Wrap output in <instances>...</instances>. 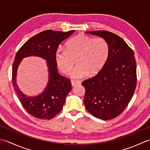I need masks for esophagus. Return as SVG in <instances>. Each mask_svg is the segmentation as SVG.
<instances>
[{
  "label": "esophagus",
  "instance_id": "1",
  "mask_svg": "<svg viewBox=\"0 0 150 150\" xmlns=\"http://www.w3.org/2000/svg\"><path fill=\"white\" fill-rule=\"evenodd\" d=\"M81 84V82L80 81H75V80L71 81V86H75V85Z\"/></svg>",
  "mask_w": 150,
  "mask_h": 150
}]
</instances>
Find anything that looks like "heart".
<instances>
[{"label":"heart","instance_id":"b5f03b06","mask_svg":"<svg viewBox=\"0 0 150 150\" xmlns=\"http://www.w3.org/2000/svg\"><path fill=\"white\" fill-rule=\"evenodd\" d=\"M110 54V46L103 38H93L81 34L70 39L66 44V50H59L55 62L63 74H70L75 64L71 77L82 79L97 74L103 68Z\"/></svg>","mask_w":150,"mask_h":150}]
</instances>
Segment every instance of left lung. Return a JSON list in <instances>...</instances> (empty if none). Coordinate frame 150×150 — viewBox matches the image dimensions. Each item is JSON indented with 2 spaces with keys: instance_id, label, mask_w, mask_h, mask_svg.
Returning a JSON list of instances; mask_svg holds the SVG:
<instances>
[{
  "instance_id": "8db88e82",
  "label": "left lung",
  "mask_w": 150,
  "mask_h": 150,
  "mask_svg": "<svg viewBox=\"0 0 150 150\" xmlns=\"http://www.w3.org/2000/svg\"><path fill=\"white\" fill-rule=\"evenodd\" d=\"M103 37L110 54L96 75L82 82L84 103L92 115L102 120L114 119L123 112L134 94L137 64L134 52L119 35L108 31H88Z\"/></svg>"
}]
</instances>
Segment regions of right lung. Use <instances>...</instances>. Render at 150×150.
<instances>
[{"instance_id": "right-lung-1", "label": "right lung", "mask_w": 150, "mask_h": 150, "mask_svg": "<svg viewBox=\"0 0 150 150\" xmlns=\"http://www.w3.org/2000/svg\"><path fill=\"white\" fill-rule=\"evenodd\" d=\"M75 30L62 32L48 30L32 37L22 45L16 53L12 67V81L14 90L22 106L31 116L39 119L50 120L62 110L67 95L71 90L69 79L59 74L55 54L59 44ZM35 55L48 61L49 82L43 93L39 96L28 98L19 90L16 84V75L19 63L22 58Z\"/></svg>"}]
</instances>
